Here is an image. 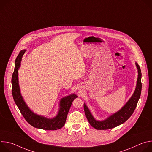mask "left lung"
Wrapping results in <instances>:
<instances>
[{"instance_id":"8db88e82","label":"left lung","mask_w":152,"mask_h":152,"mask_svg":"<svg viewBox=\"0 0 152 152\" xmlns=\"http://www.w3.org/2000/svg\"><path fill=\"white\" fill-rule=\"evenodd\" d=\"M135 64L138 72V76L135 90L131 98L129 100L127 103L119 111L114 114L103 121H99L94 119L88 107L86 106L85 103H84L83 109L86 117L87 118L90 125L94 128L97 130H106L114 128L124 123L132 115L140 97L142 88L141 69L138 63L136 62Z\"/></svg>"}]
</instances>
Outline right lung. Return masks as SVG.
I'll list each match as a JSON object with an SVG mask.
<instances>
[{"instance_id":"1","label":"right lung","mask_w":152,"mask_h":152,"mask_svg":"<svg viewBox=\"0 0 152 152\" xmlns=\"http://www.w3.org/2000/svg\"><path fill=\"white\" fill-rule=\"evenodd\" d=\"M25 52V50H21L15 61V68L11 79L12 94L14 100L25 119L33 127L49 131L59 129L65 124L72 103L77 96L73 94L62 98L60 101V109L57 116L52 119L38 115L32 112L21 96L18 80V70L20 66L21 58Z\"/></svg>"}]
</instances>
